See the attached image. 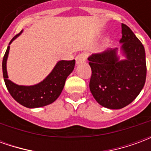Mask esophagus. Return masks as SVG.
<instances>
[{"label":"esophagus","mask_w":151,"mask_h":151,"mask_svg":"<svg viewBox=\"0 0 151 151\" xmlns=\"http://www.w3.org/2000/svg\"><path fill=\"white\" fill-rule=\"evenodd\" d=\"M88 56V54L86 52H82L78 54V56H76V63L77 64H79V63L84 62L86 58Z\"/></svg>","instance_id":"1"}]
</instances>
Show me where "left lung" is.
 I'll use <instances>...</instances> for the list:
<instances>
[{"label": "left lung", "mask_w": 151, "mask_h": 151, "mask_svg": "<svg viewBox=\"0 0 151 151\" xmlns=\"http://www.w3.org/2000/svg\"><path fill=\"white\" fill-rule=\"evenodd\" d=\"M121 49L126 59L119 60L117 48L93 54L88 58L91 68L90 90L103 107L120 109L137 98L145 85L146 53L142 43L128 26L122 23Z\"/></svg>", "instance_id": "obj_1"}]
</instances>
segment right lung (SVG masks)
<instances>
[{
  "label": "right lung",
  "mask_w": 151,
  "mask_h": 151,
  "mask_svg": "<svg viewBox=\"0 0 151 151\" xmlns=\"http://www.w3.org/2000/svg\"><path fill=\"white\" fill-rule=\"evenodd\" d=\"M21 33L22 31L16 35L9 42V44ZM9 51V46L7 47L5 56L3 57L2 70L5 86L12 97L20 104L29 108H41L55 101L62 91L67 77L74 69L75 60L59 61L49 75L39 84L30 86H18L8 79L6 60Z\"/></svg>",
  "instance_id": "add662e5"
}]
</instances>
